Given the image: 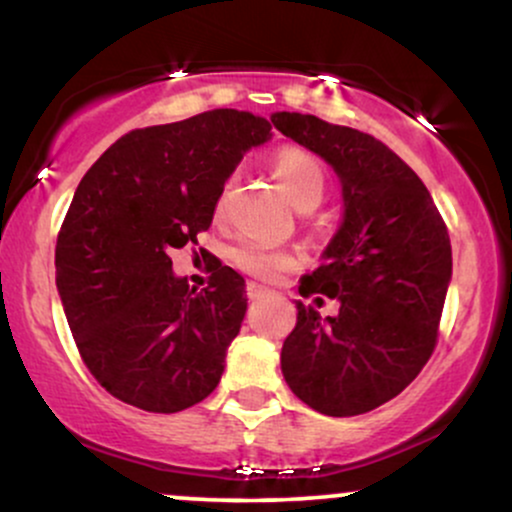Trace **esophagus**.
<instances>
[{"instance_id":"esophagus-1","label":"esophagus","mask_w":512,"mask_h":512,"mask_svg":"<svg viewBox=\"0 0 512 512\" xmlns=\"http://www.w3.org/2000/svg\"><path fill=\"white\" fill-rule=\"evenodd\" d=\"M245 291H248V298H260L262 293H267V286L257 284V281H248V284H245Z\"/></svg>"}]
</instances>
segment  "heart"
<instances>
[{
  "label": "heart",
  "instance_id": "b5f03b06",
  "mask_svg": "<svg viewBox=\"0 0 512 512\" xmlns=\"http://www.w3.org/2000/svg\"><path fill=\"white\" fill-rule=\"evenodd\" d=\"M272 168L276 180L281 182V187L296 207H301V204H315L317 207V202L325 195V168H322L320 158L310 154L308 149H301V146H284L274 154ZM223 207H226V190L221 192L219 202H216V211H223ZM228 257L238 269L260 276V279H274L286 269L296 267L293 252L274 248V245L257 238H240L228 250Z\"/></svg>",
  "mask_w": 512,
  "mask_h": 512
}]
</instances>
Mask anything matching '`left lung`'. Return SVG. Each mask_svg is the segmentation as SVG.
I'll return each instance as SVG.
<instances>
[{"mask_svg":"<svg viewBox=\"0 0 512 512\" xmlns=\"http://www.w3.org/2000/svg\"><path fill=\"white\" fill-rule=\"evenodd\" d=\"M272 122L330 163L344 199L322 264L298 286L303 298H337L339 313L296 303L281 373L320 414H366L397 397L436 349L452 276L448 228L419 175L375 137L315 115Z\"/></svg>","mask_w":512,"mask_h":512,"instance_id":"obj_1","label":"left lung"}]
</instances>
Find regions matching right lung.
Here are the masks:
<instances>
[{"instance_id": "1", "label": "right lung", "mask_w": 512, "mask_h": 512, "mask_svg": "<svg viewBox=\"0 0 512 512\" xmlns=\"http://www.w3.org/2000/svg\"><path fill=\"white\" fill-rule=\"evenodd\" d=\"M272 122L219 108L120 137L88 168L57 236L69 330L110 395L154 414L202 402L248 310L245 279L216 267L197 291L168 252L197 243L245 151Z\"/></svg>"}]
</instances>
